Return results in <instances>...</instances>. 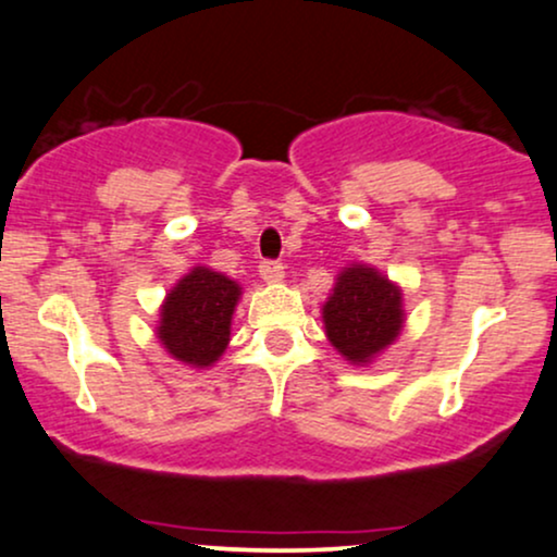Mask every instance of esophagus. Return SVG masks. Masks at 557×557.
I'll return each mask as SVG.
<instances>
[{
	"label": "esophagus",
	"mask_w": 557,
	"mask_h": 557,
	"mask_svg": "<svg viewBox=\"0 0 557 557\" xmlns=\"http://www.w3.org/2000/svg\"><path fill=\"white\" fill-rule=\"evenodd\" d=\"M259 274H261V280H264V283H280V280L285 277L283 261H272V259L261 261Z\"/></svg>",
	"instance_id": "1"
}]
</instances>
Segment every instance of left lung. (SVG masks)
<instances>
[{"mask_svg": "<svg viewBox=\"0 0 557 557\" xmlns=\"http://www.w3.org/2000/svg\"><path fill=\"white\" fill-rule=\"evenodd\" d=\"M400 290L372 267H348L324 304L330 343L354 363H367L398 337Z\"/></svg>", "mask_w": 557, "mask_h": 557, "instance_id": "8db88e82", "label": "left lung"}]
</instances>
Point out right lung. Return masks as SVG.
I'll use <instances>...</instances> for the list:
<instances>
[{
  "label": "right lung",
  "mask_w": 557,
  "mask_h": 557,
  "mask_svg": "<svg viewBox=\"0 0 557 557\" xmlns=\"http://www.w3.org/2000/svg\"><path fill=\"white\" fill-rule=\"evenodd\" d=\"M240 287L225 274L196 267L168 293L157 335L177 361L209 367L230 341V319Z\"/></svg>",
  "instance_id": "1"
}]
</instances>
